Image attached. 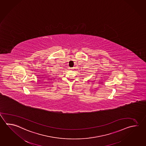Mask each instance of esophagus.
Listing matches in <instances>:
<instances>
[{
	"mask_svg": "<svg viewBox=\"0 0 146 146\" xmlns=\"http://www.w3.org/2000/svg\"><path fill=\"white\" fill-rule=\"evenodd\" d=\"M70 69H72V68H70Z\"/></svg>",
	"mask_w": 146,
	"mask_h": 146,
	"instance_id": "1",
	"label": "esophagus"
}]
</instances>
